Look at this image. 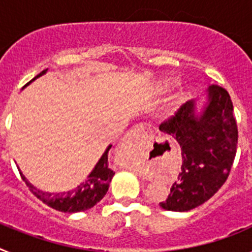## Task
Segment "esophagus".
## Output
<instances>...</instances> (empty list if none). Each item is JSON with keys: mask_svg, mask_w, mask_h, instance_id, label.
I'll list each match as a JSON object with an SVG mask.
<instances>
[{"mask_svg": "<svg viewBox=\"0 0 252 252\" xmlns=\"http://www.w3.org/2000/svg\"><path fill=\"white\" fill-rule=\"evenodd\" d=\"M142 132H145V128H144V126H141V125H136V126H133V127L131 128L127 133H126V136H125V139H124V144L125 145H128V144H131V142H132V140L135 139L136 136H139V135H141Z\"/></svg>", "mask_w": 252, "mask_h": 252, "instance_id": "34e87169", "label": "esophagus"}]
</instances>
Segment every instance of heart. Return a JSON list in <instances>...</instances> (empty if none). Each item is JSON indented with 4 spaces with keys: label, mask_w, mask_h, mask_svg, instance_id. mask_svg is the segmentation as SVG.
I'll list each match as a JSON object with an SVG mask.
<instances>
[{
    "label": "heart",
    "mask_w": 252,
    "mask_h": 252,
    "mask_svg": "<svg viewBox=\"0 0 252 252\" xmlns=\"http://www.w3.org/2000/svg\"><path fill=\"white\" fill-rule=\"evenodd\" d=\"M171 84H173V81L168 78V79H162V81L158 82L157 88H158V91H166L169 87L171 86Z\"/></svg>",
    "instance_id": "b5f03b06"
}]
</instances>
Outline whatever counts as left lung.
Returning <instances> with one entry per match:
<instances>
[{
  "instance_id": "8db88e82",
  "label": "left lung",
  "mask_w": 252,
  "mask_h": 252,
  "mask_svg": "<svg viewBox=\"0 0 252 252\" xmlns=\"http://www.w3.org/2000/svg\"><path fill=\"white\" fill-rule=\"evenodd\" d=\"M192 99L160 131L171 135L182 149V171L160 207L173 212H188L207 202L223 186L237 149V125L230 94L222 87L209 86L206 102L198 111Z\"/></svg>"
}]
</instances>
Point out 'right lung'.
I'll list each match as a JSON object with an SVG mask.
<instances>
[{
	"label": "right lung",
	"mask_w": 252,
	"mask_h": 252,
	"mask_svg": "<svg viewBox=\"0 0 252 252\" xmlns=\"http://www.w3.org/2000/svg\"><path fill=\"white\" fill-rule=\"evenodd\" d=\"M46 72H48V69H45L39 75H36L26 86H29L31 82H34L36 78L45 74ZM111 146L112 145L107 146V149L102 154V157L99 158L94 168L88 174L87 179L82 182L79 186L75 187L74 189L68 190V192H45V190L37 189L36 187L32 186L19 169L20 175H21L22 180L26 183V186L29 187L30 192H32V194L36 195L40 201L48 204L51 208L64 213H77L82 212V211H87V209L94 207L106 195L111 180L115 175L113 170L108 168V151H110Z\"/></svg>",
	"instance_id": "obj_1"
}]
</instances>
